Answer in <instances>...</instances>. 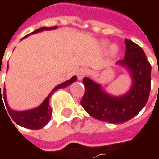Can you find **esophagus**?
I'll return each mask as SVG.
<instances>
[{
    "label": "esophagus",
    "instance_id": "esophagus-1",
    "mask_svg": "<svg viewBox=\"0 0 159 159\" xmlns=\"http://www.w3.org/2000/svg\"><path fill=\"white\" fill-rule=\"evenodd\" d=\"M87 74H88V70L86 68H80L77 72V77L79 80H82L85 75H87Z\"/></svg>",
    "mask_w": 159,
    "mask_h": 159
}]
</instances>
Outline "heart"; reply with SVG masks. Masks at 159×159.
I'll list each match as a JSON object with an SVG mask.
<instances>
[{"mask_svg": "<svg viewBox=\"0 0 159 159\" xmlns=\"http://www.w3.org/2000/svg\"><path fill=\"white\" fill-rule=\"evenodd\" d=\"M112 51H116V48H115V47L112 48Z\"/></svg>", "mask_w": 159, "mask_h": 159, "instance_id": "1", "label": "heart"}]
</instances>
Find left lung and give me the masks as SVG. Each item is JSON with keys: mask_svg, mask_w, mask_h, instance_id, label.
Returning a JSON list of instances; mask_svg holds the SVG:
<instances>
[{"mask_svg": "<svg viewBox=\"0 0 159 159\" xmlns=\"http://www.w3.org/2000/svg\"><path fill=\"white\" fill-rule=\"evenodd\" d=\"M124 59L119 63L126 66L132 74L133 86L121 97L106 94L100 84L84 78L85 87L81 106L93 118L111 123L125 122L137 115L145 106L151 89V65L143 48L125 39Z\"/></svg>", "mask_w": 159, "mask_h": 159, "instance_id": "1", "label": "left lung"}]
</instances>
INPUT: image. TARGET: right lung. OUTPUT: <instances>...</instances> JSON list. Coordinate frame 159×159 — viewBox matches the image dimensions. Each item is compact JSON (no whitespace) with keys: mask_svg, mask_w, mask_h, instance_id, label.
<instances>
[{"mask_svg":"<svg viewBox=\"0 0 159 159\" xmlns=\"http://www.w3.org/2000/svg\"><path fill=\"white\" fill-rule=\"evenodd\" d=\"M57 26H52V27H41V28H39L37 30H35L34 32L30 33V34H35V33H38V32H40V31H43V30H48V29H54L56 28ZM27 37V36H25ZM8 66V65H7ZM8 68V67H7ZM75 81H76V76H74L72 77L70 80L57 85L52 91L54 92L55 90L59 89V88H63V87H66L68 85H70L72 83H74ZM51 93L48 96V98L44 100V102L39 106L38 107L37 109H34V110H30V111H15L13 110H11L7 103H6V97H5V89H3V100H4V103H5V106H6V109L9 112L11 118L14 120V121L17 123L18 125L22 126V127H25V128H28V129H31V130H39V129H41L43 128L48 121L50 120V118H51V108L49 107L48 105V98L51 95ZM0 103L2 102V104L3 103L2 102V93H1V85H0ZM4 106V105H3ZM5 109V108H4ZM8 115V114H7ZM9 117V116H8ZM11 120V119H10ZM12 121V120H11Z\"/></svg>","mask_w":159,"mask_h":159,"instance_id":"obj_1","label":"right lung"}]
</instances>
